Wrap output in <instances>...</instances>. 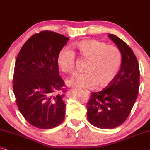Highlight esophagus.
<instances>
[{"mask_svg":"<svg viewBox=\"0 0 150 150\" xmlns=\"http://www.w3.org/2000/svg\"><path fill=\"white\" fill-rule=\"evenodd\" d=\"M87 93H88V94H89V92H87Z\"/></svg>","mask_w":150,"mask_h":150,"instance_id":"esophagus-1","label":"esophagus"}]
</instances>
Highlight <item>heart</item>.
<instances>
[{
    "instance_id": "heart-1",
    "label": "heart",
    "mask_w": 150,
    "mask_h": 150,
    "mask_svg": "<svg viewBox=\"0 0 150 150\" xmlns=\"http://www.w3.org/2000/svg\"><path fill=\"white\" fill-rule=\"evenodd\" d=\"M75 47L81 56L88 59L84 73L75 74L67 83L78 89L105 87L113 82L122 64V54L118 47L108 45L96 40H87L75 44ZM75 54L69 48H64L57 55V65L64 73H72L75 69Z\"/></svg>"
}]
</instances>
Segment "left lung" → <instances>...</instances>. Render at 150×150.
<instances>
[{"mask_svg":"<svg viewBox=\"0 0 150 150\" xmlns=\"http://www.w3.org/2000/svg\"><path fill=\"white\" fill-rule=\"evenodd\" d=\"M109 38L122 54V64L112 83L100 92L92 93L86 105L87 119L95 127L112 129L122 124L137 100L139 88V63L131 48L117 35Z\"/></svg>","mask_w":150,"mask_h":150,"instance_id":"left-lung-1","label":"left lung"}]
</instances>
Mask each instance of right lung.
<instances>
[{"label":"right lung","instance_id":"1","mask_svg":"<svg viewBox=\"0 0 150 150\" xmlns=\"http://www.w3.org/2000/svg\"><path fill=\"white\" fill-rule=\"evenodd\" d=\"M69 38L51 31L35 33L21 48L15 63L13 89L20 112L28 123L51 129L65 118L64 82L57 58ZM62 90V93L57 94Z\"/></svg>","mask_w":150,"mask_h":150}]
</instances>
